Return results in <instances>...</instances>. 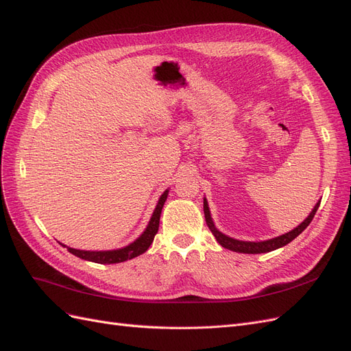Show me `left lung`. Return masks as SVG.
Returning <instances> with one entry per match:
<instances>
[{"instance_id": "8db88e82", "label": "left lung", "mask_w": 351, "mask_h": 351, "mask_svg": "<svg viewBox=\"0 0 351 351\" xmlns=\"http://www.w3.org/2000/svg\"><path fill=\"white\" fill-rule=\"evenodd\" d=\"M319 204L321 200L317 202V204L313 206L312 212L309 215H307V218L302 222L300 226H297L294 230L285 232V234L282 236H278V237H274V239H269V240H263V241H244V240H237V239H232L230 236H226L224 232H221L215 224L214 221H212V217H210V210H209V205H208V200L206 197H204V212H205V221L206 224L210 230L212 234L215 236L217 241L221 244L222 247H226L228 250H232V252H237V253H249V254H258V253H268V252H272V250H277L282 246H285V244H289L290 241H293L297 236L302 234V231L306 230V227L311 224L317 208H319Z\"/></svg>"}]
</instances>
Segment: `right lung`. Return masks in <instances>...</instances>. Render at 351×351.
<instances>
[{"mask_svg": "<svg viewBox=\"0 0 351 351\" xmlns=\"http://www.w3.org/2000/svg\"><path fill=\"white\" fill-rule=\"evenodd\" d=\"M168 192H169V189H167L165 192L159 196L158 204L152 212V217H151L149 222H147L145 231L134 241L127 244V246H124V247L114 249V250H80V249L69 247V246H66V244H62L60 241L58 243L62 247H67V250L71 254H74V256H77L84 261H89V262H95V263H104V265L105 263L107 265L120 263V262L139 256V254L145 253L147 249H149V246L154 241V237L158 232L159 218H161V212H162L165 200L168 197Z\"/></svg>", "mask_w": 351, "mask_h": 351, "instance_id": "right-lung-1", "label": "right lung"}]
</instances>
